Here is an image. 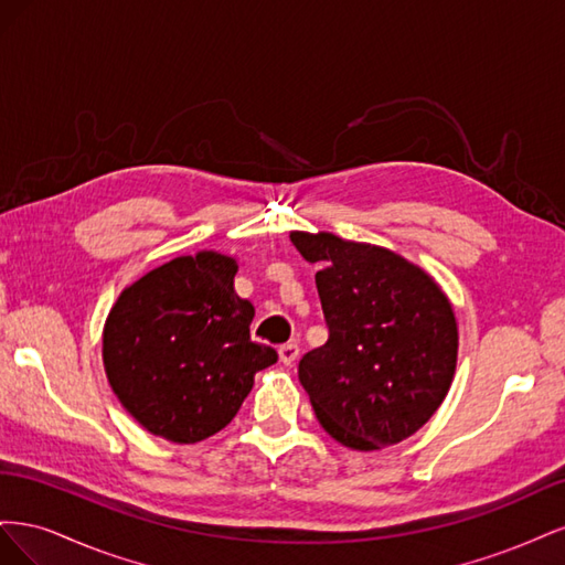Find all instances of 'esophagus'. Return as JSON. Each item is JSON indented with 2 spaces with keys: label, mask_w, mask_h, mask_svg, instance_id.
Listing matches in <instances>:
<instances>
[{
  "label": "esophagus",
  "mask_w": 565,
  "mask_h": 565,
  "mask_svg": "<svg viewBox=\"0 0 565 565\" xmlns=\"http://www.w3.org/2000/svg\"><path fill=\"white\" fill-rule=\"evenodd\" d=\"M278 353H280V361L285 363V365H292L297 358H299V347L295 344V341H289V344H282L280 349H278Z\"/></svg>",
  "instance_id": "34e87169"
}]
</instances>
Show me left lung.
<instances>
[{
    "label": "left lung",
    "instance_id": "obj_1",
    "mask_svg": "<svg viewBox=\"0 0 565 565\" xmlns=\"http://www.w3.org/2000/svg\"><path fill=\"white\" fill-rule=\"evenodd\" d=\"M316 287L328 341L303 353L299 382L341 446L380 450L419 431L450 388L457 322L422 268L332 233H292Z\"/></svg>",
    "mask_w": 565,
    "mask_h": 565
}]
</instances>
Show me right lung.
Here are the masks:
<instances>
[{"mask_svg": "<svg viewBox=\"0 0 565 565\" xmlns=\"http://www.w3.org/2000/svg\"><path fill=\"white\" fill-rule=\"evenodd\" d=\"M235 262L177 256L119 295L104 363L127 413L172 443L214 436L237 415L254 374L278 361L249 337L254 306L233 289Z\"/></svg>", "mask_w": 565, "mask_h": 565, "instance_id": "right-lung-1", "label": "right lung"}]
</instances>
